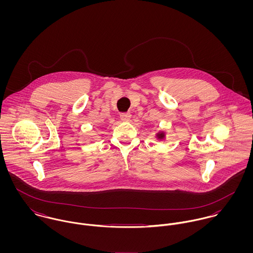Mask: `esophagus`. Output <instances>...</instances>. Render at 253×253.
<instances>
[{
  "label": "esophagus",
  "mask_w": 253,
  "mask_h": 253,
  "mask_svg": "<svg viewBox=\"0 0 253 253\" xmlns=\"http://www.w3.org/2000/svg\"><path fill=\"white\" fill-rule=\"evenodd\" d=\"M120 118L124 122H128L130 120V118H131V115L129 113H122L120 115Z\"/></svg>",
  "instance_id": "obj_1"
}]
</instances>
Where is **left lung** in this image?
Returning a JSON list of instances; mask_svg holds the SVG:
<instances>
[{"label":"left lung","mask_w":253,"mask_h":253,"mask_svg":"<svg viewBox=\"0 0 253 253\" xmlns=\"http://www.w3.org/2000/svg\"><path fill=\"white\" fill-rule=\"evenodd\" d=\"M157 138L158 139H160V140H162V139H164L165 138V136H166V134H165V132L164 131H160V132H158L157 133Z\"/></svg>","instance_id":"8db88e82"}]
</instances>
